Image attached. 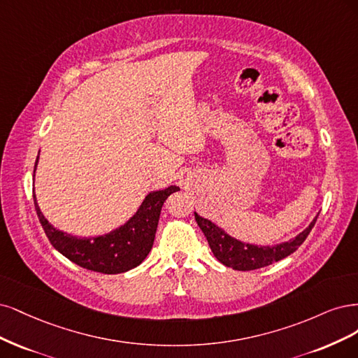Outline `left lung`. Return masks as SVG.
<instances>
[{"label": "left lung", "mask_w": 358, "mask_h": 358, "mask_svg": "<svg viewBox=\"0 0 358 358\" xmlns=\"http://www.w3.org/2000/svg\"><path fill=\"white\" fill-rule=\"evenodd\" d=\"M318 217V215H317ZM317 217L302 234H299L294 239L282 242V244L273 247H257L251 244H244L232 236L224 234L220 227H217L206 218H202L194 213V220L201 227L210 248L215 259L223 263L224 266L232 268L235 271H255L259 268L269 266L273 262H280L284 257L290 256L299 247L303 244L309 232L313 230Z\"/></svg>", "instance_id": "obj_1"}]
</instances>
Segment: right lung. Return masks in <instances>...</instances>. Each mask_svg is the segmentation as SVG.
<instances>
[{
  "label": "right lung",
  "instance_id": "right-lung-1",
  "mask_svg": "<svg viewBox=\"0 0 358 358\" xmlns=\"http://www.w3.org/2000/svg\"><path fill=\"white\" fill-rule=\"evenodd\" d=\"M37 162L38 157L36 166ZM177 190H180L177 186H171L165 190L150 193L128 223L96 238H77L61 232L45 220L37 205L36 194L34 205L50 244L62 256L87 271L111 275L136 268L147 257L153 247L162 205L168 196Z\"/></svg>",
  "mask_w": 358,
  "mask_h": 358
}]
</instances>
